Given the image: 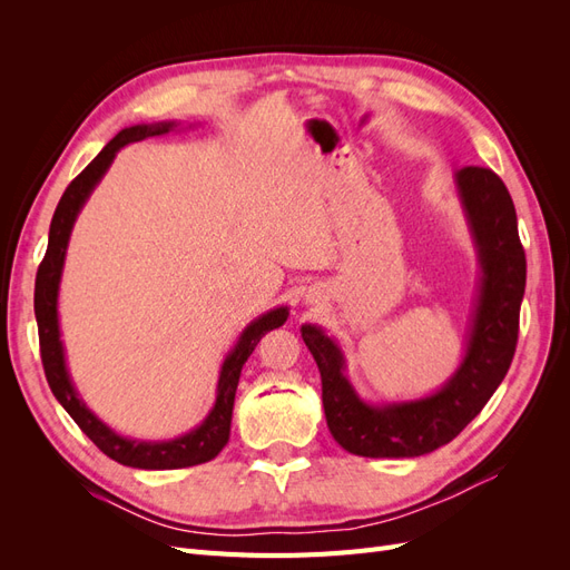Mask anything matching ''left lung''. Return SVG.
I'll return each mask as SVG.
<instances>
[{
    "label": "left lung",
    "instance_id": "obj_1",
    "mask_svg": "<svg viewBox=\"0 0 570 570\" xmlns=\"http://www.w3.org/2000/svg\"><path fill=\"white\" fill-rule=\"evenodd\" d=\"M456 189L480 258V289L465 356L435 394L416 402L366 404L344 375V356L318 325L302 337L321 371L325 421L335 442L356 456L406 459L452 442L488 404L511 366L525 292V252L507 185L494 170H456Z\"/></svg>",
    "mask_w": 570,
    "mask_h": 570
}]
</instances>
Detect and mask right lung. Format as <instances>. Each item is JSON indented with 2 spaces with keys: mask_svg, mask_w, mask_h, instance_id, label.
I'll return each mask as SVG.
<instances>
[{
  "mask_svg": "<svg viewBox=\"0 0 570 570\" xmlns=\"http://www.w3.org/2000/svg\"><path fill=\"white\" fill-rule=\"evenodd\" d=\"M176 128H178L176 120L124 128L88 166H85L82 174L76 180H71V185L66 187V193L59 199L55 218H51V226H49L47 254L42 258V264L38 268V278H36V318H38V333H40V354H42V366H45V375L51 392H55L59 404L68 411V416L78 423L82 433L88 435L109 459L124 465H132V469H145V471L187 469V465L206 463L214 456H218V452L228 444V438H230L235 390H237L239 373H243L245 361L254 352L258 340H262L268 331H273V327H281L289 314L287 306L271 308L268 314L258 316L245 327L233 352L226 356V361H223L220 366L214 409L209 411V416L202 421V425L189 430V433L183 438L168 440V442H142V440H128L124 435H116L114 430L107 423H101L78 396V390L73 387L71 375H68V368H66V354H63L59 314H57V297H59V283H61L68 237H71L73 223L82 209V204L88 202L101 176L107 174L116 151L130 142L166 135Z\"/></svg>",
  "mask_w": 570,
  "mask_h": 570,
  "instance_id": "1",
  "label": "right lung"
}]
</instances>
